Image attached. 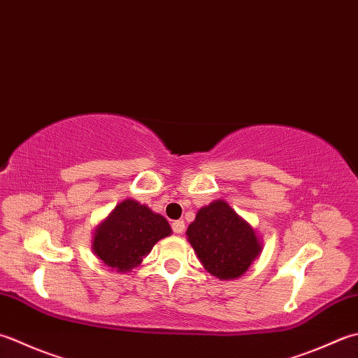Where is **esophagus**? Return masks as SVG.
<instances>
[{"label": "esophagus", "instance_id": "esophagus-1", "mask_svg": "<svg viewBox=\"0 0 358 358\" xmlns=\"http://www.w3.org/2000/svg\"><path fill=\"white\" fill-rule=\"evenodd\" d=\"M172 229H173V233H177V234H181L185 231V222L183 220H175V222H172Z\"/></svg>", "mask_w": 358, "mask_h": 358}]
</instances>
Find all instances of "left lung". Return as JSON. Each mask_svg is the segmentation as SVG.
Masks as SVG:
<instances>
[{
    "instance_id": "left-lung-1",
    "label": "left lung",
    "mask_w": 358,
    "mask_h": 358,
    "mask_svg": "<svg viewBox=\"0 0 358 358\" xmlns=\"http://www.w3.org/2000/svg\"><path fill=\"white\" fill-rule=\"evenodd\" d=\"M186 236L203 267L222 281L242 276L262 251L253 227L225 200L203 206Z\"/></svg>"
}]
</instances>
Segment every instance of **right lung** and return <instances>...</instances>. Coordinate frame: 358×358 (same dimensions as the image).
I'll return each mask as SVG.
<instances>
[{
	"label": "right lung",
	"instance_id": "add662e5",
	"mask_svg": "<svg viewBox=\"0 0 358 358\" xmlns=\"http://www.w3.org/2000/svg\"><path fill=\"white\" fill-rule=\"evenodd\" d=\"M171 233L172 229L163 215L127 199L97 225L93 253L117 273L131 271L150 253L153 245Z\"/></svg>",
	"mask_w": 358,
	"mask_h": 358
}]
</instances>
